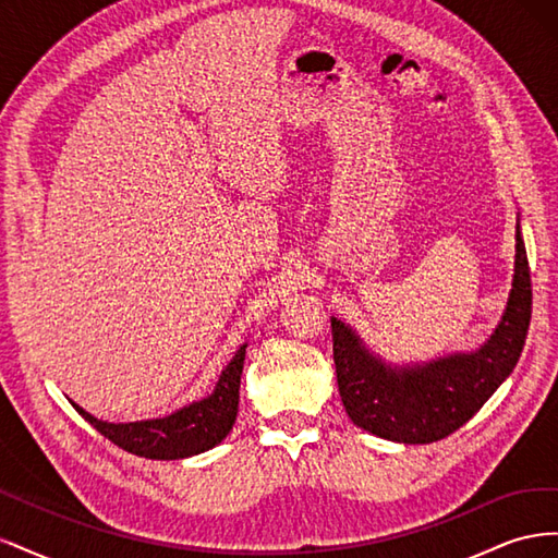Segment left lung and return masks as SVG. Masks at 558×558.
Instances as JSON below:
<instances>
[{
  "label": "left lung",
  "mask_w": 558,
  "mask_h": 558,
  "mask_svg": "<svg viewBox=\"0 0 558 558\" xmlns=\"http://www.w3.org/2000/svg\"><path fill=\"white\" fill-rule=\"evenodd\" d=\"M531 267L517 226L508 310L480 351L414 367H388L342 320L330 318L337 386L349 418L384 440L428 445L459 430L510 377L531 326Z\"/></svg>",
  "instance_id": "1"
}]
</instances>
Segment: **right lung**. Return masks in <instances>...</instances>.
Here are the masks:
<instances>
[{"label": "right lung", "instance_id": "right-lung-1", "mask_svg": "<svg viewBox=\"0 0 558 558\" xmlns=\"http://www.w3.org/2000/svg\"><path fill=\"white\" fill-rule=\"evenodd\" d=\"M244 356L246 344L234 353V359L223 369L216 391L209 398L193 402L165 418L137 421V424H107V421H99L86 410H81L76 402L72 404L107 440L134 456L156 461L185 459V456H195L216 447L232 430L240 404Z\"/></svg>", "mask_w": 558, "mask_h": 558}]
</instances>
